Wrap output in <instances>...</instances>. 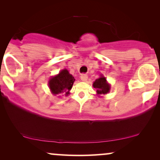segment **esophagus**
I'll return each mask as SVG.
<instances>
[{
  "label": "esophagus",
  "instance_id": "obj_1",
  "mask_svg": "<svg viewBox=\"0 0 160 160\" xmlns=\"http://www.w3.org/2000/svg\"><path fill=\"white\" fill-rule=\"evenodd\" d=\"M80 78H81L82 81L86 82V80H88V75H87V74H81V76H80Z\"/></svg>",
  "mask_w": 160,
  "mask_h": 160
}]
</instances>
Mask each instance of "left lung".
I'll use <instances>...</instances> for the list:
<instances>
[{"instance_id": "left-lung-1", "label": "left lung", "mask_w": 160, "mask_h": 160, "mask_svg": "<svg viewBox=\"0 0 160 160\" xmlns=\"http://www.w3.org/2000/svg\"><path fill=\"white\" fill-rule=\"evenodd\" d=\"M93 87L96 89V92L98 97H102L103 95L107 94L110 92L111 86L107 81V79L103 74H100V77L93 82Z\"/></svg>"}]
</instances>
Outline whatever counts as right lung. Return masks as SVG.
I'll return each mask as SVG.
<instances>
[{
    "mask_svg": "<svg viewBox=\"0 0 160 160\" xmlns=\"http://www.w3.org/2000/svg\"><path fill=\"white\" fill-rule=\"evenodd\" d=\"M75 79L67 69L61 70L58 74L52 76L48 81V86L53 95L69 96Z\"/></svg>",
    "mask_w": 160,
    "mask_h": 160,
    "instance_id": "1",
    "label": "right lung"
}]
</instances>
